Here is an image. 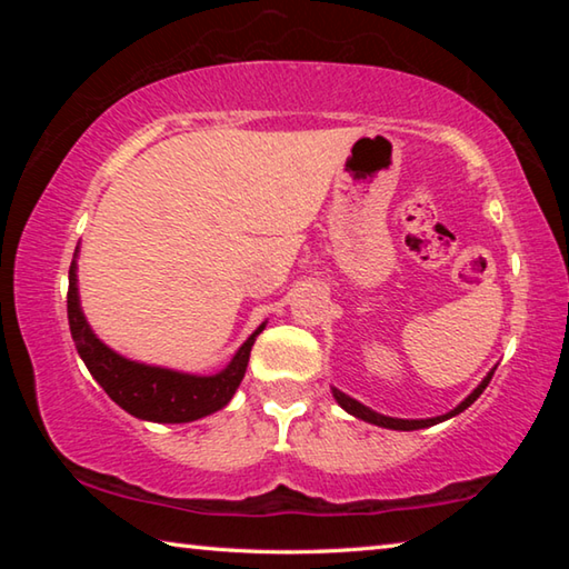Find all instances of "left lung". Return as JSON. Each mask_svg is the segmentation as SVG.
Masks as SVG:
<instances>
[{
    "label": "left lung",
    "mask_w": 569,
    "mask_h": 569,
    "mask_svg": "<svg viewBox=\"0 0 569 569\" xmlns=\"http://www.w3.org/2000/svg\"><path fill=\"white\" fill-rule=\"evenodd\" d=\"M492 377H495V371H489V373H487V379L481 381L479 387H477L475 391H471L469 397H467L465 401H461L455 411L445 413V417H435V419H391V417H383V413H377V411L366 409L363 403H359V401L351 399V397H346V393H341L339 389H333V397H336V401H339L346 411L353 413V417L363 419V421H371V423H377V427H387V429L413 431V429H423V427H435V423H439V421H445V419H449V417H457L459 411H465L467 407H471V403H475V401L479 399V393L487 389V383L492 381Z\"/></svg>",
    "instance_id": "obj_1"
}]
</instances>
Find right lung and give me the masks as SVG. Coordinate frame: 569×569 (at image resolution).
<instances>
[{
	"mask_svg": "<svg viewBox=\"0 0 569 569\" xmlns=\"http://www.w3.org/2000/svg\"><path fill=\"white\" fill-rule=\"evenodd\" d=\"M67 319H70L77 353L82 356L94 381L108 391V397L132 417L162 423L192 421L223 409L233 399L238 383L243 381L250 349H253L256 336L263 331L261 326L250 336L233 356V361L216 377H190V373L128 361L120 353L110 351L84 321L80 298H77L74 261L70 266V288H67Z\"/></svg>",
	"mask_w": 569,
	"mask_h": 569,
	"instance_id": "obj_1",
	"label": "right lung"
}]
</instances>
